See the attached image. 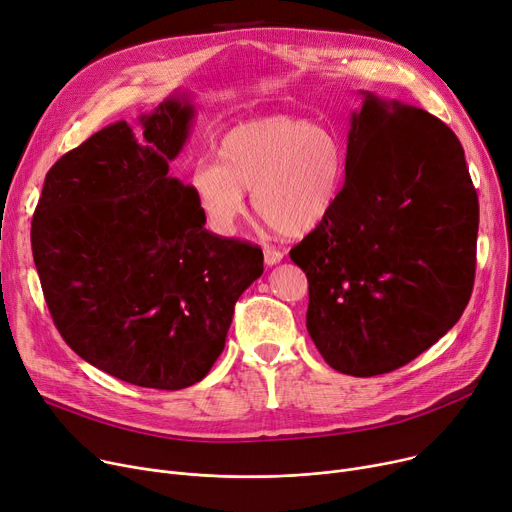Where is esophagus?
<instances>
[{"mask_svg":"<svg viewBox=\"0 0 512 512\" xmlns=\"http://www.w3.org/2000/svg\"><path fill=\"white\" fill-rule=\"evenodd\" d=\"M263 259H265V265H276L284 259V253L274 249V247H265L263 249Z\"/></svg>","mask_w":512,"mask_h":512,"instance_id":"esophagus-1","label":"esophagus"}]
</instances>
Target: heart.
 Wrapping results in <instances>:
<instances>
[{
	"mask_svg": "<svg viewBox=\"0 0 512 512\" xmlns=\"http://www.w3.org/2000/svg\"><path fill=\"white\" fill-rule=\"evenodd\" d=\"M346 178L340 134L294 116L234 124L218 143V161L199 159L191 188L211 232L230 236L245 213V191L259 218L282 236H303L324 222Z\"/></svg>",
	"mask_w": 512,
	"mask_h": 512,
	"instance_id": "heart-1",
	"label": "heart"
}]
</instances>
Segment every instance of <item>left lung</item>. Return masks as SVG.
<instances>
[{
    "label": "left lung",
    "instance_id": "obj_1",
    "mask_svg": "<svg viewBox=\"0 0 512 512\" xmlns=\"http://www.w3.org/2000/svg\"><path fill=\"white\" fill-rule=\"evenodd\" d=\"M336 207L290 251L326 363L369 378L407 365L463 315L479 203L456 134L425 110L359 91Z\"/></svg>",
    "mask_w": 512,
    "mask_h": 512
}]
</instances>
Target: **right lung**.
I'll return each instance as SVG.
<instances>
[{"label":"right lung","instance_id":"right-lung-1","mask_svg":"<svg viewBox=\"0 0 512 512\" xmlns=\"http://www.w3.org/2000/svg\"><path fill=\"white\" fill-rule=\"evenodd\" d=\"M197 107L174 91L151 114L95 132L56 161L33 215V257L53 324L72 351L155 390L201 382L261 249L205 230L191 184L170 164Z\"/></svg>","mask_w":512,"mask_h":512}]
</instances>
